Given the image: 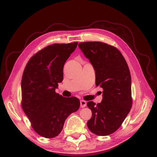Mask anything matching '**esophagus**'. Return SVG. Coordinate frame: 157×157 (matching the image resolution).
<instances>
[{
  "mask_svg": "<svg viewBox=\"0 0 157 157\" xmlns=\"http://www.w3.org/2000/svg\"><path fill=\"white\" fill-rule=\"evenodd\" d=\"M86 105V102L85 101H83V100L80 101V106H81V108H85Z\"/></svg>",
  "mask_w": 157,
  "mask_h": 157,
  "instance_id": "1",
  "label": "esophagus"
}]
</instances>
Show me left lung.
Segmentation results:
<instances>
[{"mask_svg": "<svg viewBox=\"0 0 157 157\" xmlns=\"http://www.w3.org/2000/svg\"><path fill=\"white\" fill-rule=\"evenodd\" d=\"M78 46L93 65L96 86L103 88L101 103H87L92 112L88 128L97 136H108L120 128L132 108L128 65L117 48L106 43L85 42L79 43Z\"/></svg>", "mask_w": 157, "mask_h": 157, "instance_id": "1", "label": "left lung"}]
</instances>
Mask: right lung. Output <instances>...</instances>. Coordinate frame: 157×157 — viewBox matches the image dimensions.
Listing matches in <instances>:
<instances>
[{"label":"right lung","instance_id":"right-lung-1","mask_svg":"<svg viewBox=\"0 0 157 157\" xmlns=\"http://www.w3.org/2000/svg\"><path fill=\"white\" fill-rule=\"evenodd\" d=\"M78 43L53 44L41 49L28 62L21 79V107L37 134L46 138L59 135L69 115L78 110L76 97L55 92L63 80V68Z\"/></svg>","mask_w":157,"mask_h":157}]
</instances>
